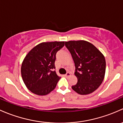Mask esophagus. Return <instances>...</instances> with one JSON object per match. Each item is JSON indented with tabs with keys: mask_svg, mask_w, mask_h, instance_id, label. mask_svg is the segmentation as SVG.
Returning <instances> with one entry per match:
<instances>
[{
	"mask_svg": "<svg viewBox=\"0 0 123 123\" xmlns=\"http://www.w3.org/2000/svg\"><path fill=\"white\" fill-rule=\"evenodd\" d=\"M70 73H69V72H67L66 74L64 76H65L66 77H68V76H70Z\"/></svg>",
	"mask_w": 123,
	"mask_h": 123,
	"instance_id": "esophagus-1",
	"label": "esophagus"
}]
</instances>
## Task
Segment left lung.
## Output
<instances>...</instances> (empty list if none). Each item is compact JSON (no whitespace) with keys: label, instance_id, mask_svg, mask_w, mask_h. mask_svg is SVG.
<instances>
[{"label":"left lung","instance_id":"left-lung-1","mask_svg":"<svg viewBox=\"0 0 123 123\" xmlns=\"http://www.w3.org/2000/svg\"><path fill=\"white\" fill-rule=\"evenodd\" d=\"M65 45L75 65L78 82L72 88L80 95L92 93L101 85L105 76L106 62L97 47L88 41H69Z\"/></svg>","mask_w":123,"mask_h":123}]
</instances>
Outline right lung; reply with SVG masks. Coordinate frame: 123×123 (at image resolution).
Listing matches in <instances>:
<instances>
[{
    "label": "right lung",
    "mask_w": 123,
    "mask_h": 123,
    "mask_svg": "<svg viewBox=\"0 0 123 123\" xmlns=\"http://www.w3.org/2000/svg\"><path fill=\"white\" fill-rule=\"evenodd\" d=\"M64 41L42 43L31 50L21 66L22 79L31 92L45 95L55 89L60 77L54 70L56 53Z\"/></svg>",
    "instance_id": "1"
}]
</instances>
